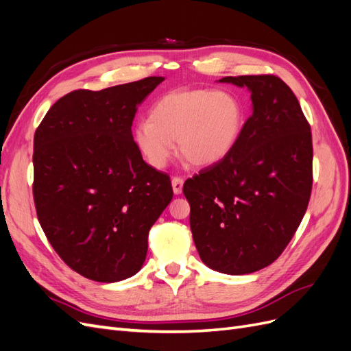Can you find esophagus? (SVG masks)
<instances>
[{
	"instance_id": "1",
	"label": "esophagus",
	"mask_w": 351,
	"mask_h": 351,
	"mask_svg": "<svg viewBox=\"0 0 351 351\" xmlns=\"http://www.w3.org/2000/svg\"><path fill=\"white\" fill-rule=\"evenodd\" d=\"M183 183H184V180H183L182 177H173V180H171V184H173V190H174V193H176V195H180V193H182V190H183Z\"/></svg>"
}]
</instances>
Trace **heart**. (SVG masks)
I'll list each match as a JSON object with an SVG mask.
<instances>
[{
	"mask_svg": "<svg viewBox=\"0 0 351 351\" xmlns=\"http://www.w3.org/2000/svg\"><path fill=\"white\" fill-rule=\"evenodd\" d=\"M244 111L227 90H174L159 98L147 121L133 130V141L145 161L164 168L178 152L190 164L208 167L224 159L240 139Z\"/></svg>",
	"mask_w": 351,
	"mask_h": 351,
	"instance_id": "1",
	"label": "heart"
}]
</instances>
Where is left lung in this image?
<instances>
[{
  "label": "left lung",
  "mask_w": 351,
  "mask_h": 351,
  "mask_svg": "<svg viewBox=\"0 0 351 351\" xmlns=\"http://www.w3.org/2000/svg\"><path fill=\"white\" fill-rule=\"evenodd\" d=\"M219 82L247 86L253 112L232 151L187 178L183 193L200 259L215 271L243 275L277 261L300 226L313 183L312 132L278 76Z\"/></svg>",
  "instance_id": "8db88e82"
}]
</instances>
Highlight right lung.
Listing matches in <instances>:
<instances>
[{"label": "right lung", "mask_w": 351, "mask_h": 351, "mask_svg": "<svg viewBox=\"0 0 351 351\" xmlns=\"http://www.w3.org/2000/svg\"><path fill=\"white\" fill-rule=\"evenodd\" d=\"M164 77L60 98L34 137L39 224L66 265L98 282L142 268L147 236L173 199L167 173L147 165L133 141L137 107Z\"/></svg>", "instance_id": "obj_1"}]
</instances>
